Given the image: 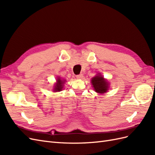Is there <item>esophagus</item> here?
<instances>
[{"label": "esophagus", "instance_id": "obj_1", "mask_svg": "<svg viewBox=\"0 0 155 155\" xmlns=\"http://www.w3.org/2000/svg\"><path fill=\"white\" fill-rule=\"evenodd\" d=\"M76 78H77L78 79H83V75L82 74H78V75H77V76H76Z\"/></svg>", "mask_w": 155, "mask_h": 155}]
</instances>
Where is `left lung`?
Returning a JSON list of instances; mask_svg holds the SVG:
<instances>
[{
	"instance_id": "left-lung-1",
	"label": "left lung",
	"mask_w": 155,
	"mask_h": 155,
	"mask_svg": "<svg viewBox=\"0 0 155 155\" xmlns=\"http://www.w3.org/2000/svg\"><path fill=\"white\" fill-rule=\"evenodd\" d=\"M91 83L94 88V90L96 92L98 93H105L108 90V83L104 78L101 77L100 74L93 78L91 80Z\"/></svg>"
}]
</instances>
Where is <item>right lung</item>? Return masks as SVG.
<instances>
[{"instance_id":"obj_1","label":"right lung","mask_w":155,"mask_h":155,"mask_svg":"<svg viewBox=\"0 0 155 155\" xmlns=\"http://www.w3.org/2000/svg\"><path fill=\"white\" fill-rule=\"evenodd\" d=\"M63 81L60 79V78H59L57 80V83L55 84V86L54 87V91L55 92H59L62 90L63 88Z\"/></svg>"}]
</instances>
